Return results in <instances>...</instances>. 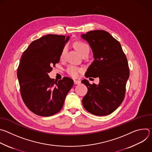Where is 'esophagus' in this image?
<instances>
[{"label": "esophagus", "instance_id": "1", "mask_svg": "<svg viewBox=\"0 0 152 152\" xmlns=\"http://www.w3.org/2000/svg\"><path fill=\"white\" fill-rule=\"evenodd\" d=\"M74 83L75 84H80V81L79 80H74Z\"/></svg>", "mask_w": 152, "mask_h": 152}]
</instances>
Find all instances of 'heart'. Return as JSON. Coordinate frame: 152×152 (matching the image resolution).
Returning <instances> with one entry per match:
<instances>
[{
	"label": "heart",
	"mask_w": 152,
	"mask_h": 152,
	"mask_svg": "<svg viewBox=\"0 0 152 152\" xmlns=\"http://www.w3.org/2000/svg\"><path fill=\"white\" fill-rule=\"evenodd\" d=\"M75 46H76V49L77 50V51L80 55H82V53H83L86 52H90L89 46L84 42H82V41L77 42L76 43ZM67 51V46H65L62 48V51L60 54V58L61 59H62L64 58ZM81 71H82V69L80 68L76 67V66H68V67L66 69L67 73L70 76H71L73 77H77L78 76L79 73L80 72H81Z\"/></svg>",
	"instance_id": "1"
}]
</instances>
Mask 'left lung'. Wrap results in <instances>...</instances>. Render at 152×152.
Masks as SVG:
<instances>
[{"label":"left lung","mask_w":152,"mask_h":152,"mask_svg":"<svg viewBox=\"0 0 152 152\" xmlns=\"http://www.w3.org/2000/svg\"><path fill=\"white\" fill-rule=\"evenodd\" d=\"M82 37L91 46L94 60L85 73V77H99V85L82 80L88 88L82 99L85 109L91 114L104 116L113 113L123 102L129 77L127 59L120 43L110 33L95 30Z\"/></svg>","instance_id":"obj_1"}]
</instances>
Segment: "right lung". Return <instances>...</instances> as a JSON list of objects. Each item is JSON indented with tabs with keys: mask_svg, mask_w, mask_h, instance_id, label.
I'll return each mask as SVG.
<instances>
[{
	"mask_svg": "<svg viewBox=\"0 0 152 152\" xmlns=\"http://www.w3.org/2000/svg\"><path fill=\"white\" fill-rule=\"evenodd\" d=\"M69 39L65 35H45L32 41L21 57L17 69L20 94L36 115L49 117L58 113L73 85V80L68 77L55 81L48 75L59 62Z\"/></svg>",
	"mask_w": 152,
	"mask_h": 152,
	"instance_id": "1",
	"label": "right lung"
}]
</instances>
